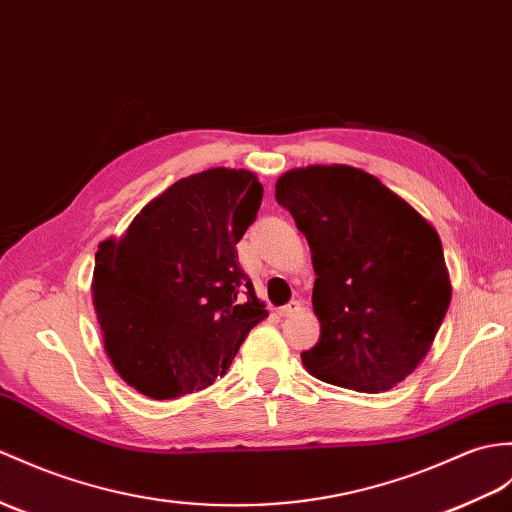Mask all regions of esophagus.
<instances>
[{
  "label": "esophagus",
  "mask_w": 512,
  "mask_h": 512,
  "mask_svg": "<svg viewBox=\"0 0 512 512\" xmlns=\"http://www.w3.org/2000/svg\"><path fill=\"white\" fill-rule=\"evenodd\" d=\"M303 310V303L301 301H290L288 305H283V307H279V316H283V318H288V316H294V314H299Z\"/></svg>",
  "instance_id": "1"
}]
</instances>
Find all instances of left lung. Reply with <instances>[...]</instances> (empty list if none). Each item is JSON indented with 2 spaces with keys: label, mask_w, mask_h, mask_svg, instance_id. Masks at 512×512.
<instances>
[{
  "label": "left lung",
  "mask_w": 512,
  "mask_h": 512,
  "mask_svg": "<svg viewBox=\"0 0 512 512\" xmlns=\"http://www.w3.org/2000/svg\"><path fill=\"white\" fill-rule=\"evenodd\" d=\"M275 189L312 248L320 338L301 353L305 368L358 392L397 386L430 351L451 301L441 237L351 165L296 168Z\"/></svg>",
  "instance_id": "1"
}]
</instances>
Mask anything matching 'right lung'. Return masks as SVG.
I'll list each match as a JSON object with an SVG mask.
<instances>
[{
    "label": "right lung",
    "instance_id": "right-lung-1",
    "mask_svg": "<svg viewBox=\"0 0 512 512\" xmlns=\"http://www.w3.org/2000/svg\"><path fill=\"white\" fill-rule=\"evenodd\" d=\"M264 187L248 170L213 168L150 200L120 240L100 244L93 305L104 349L126 384L176 399L216 382L268 312L235 244ZM242 291L246 300H237Z\"/></svg>",
    "mask_w": 512,
    "mask_h": 512
}]
</instances>
